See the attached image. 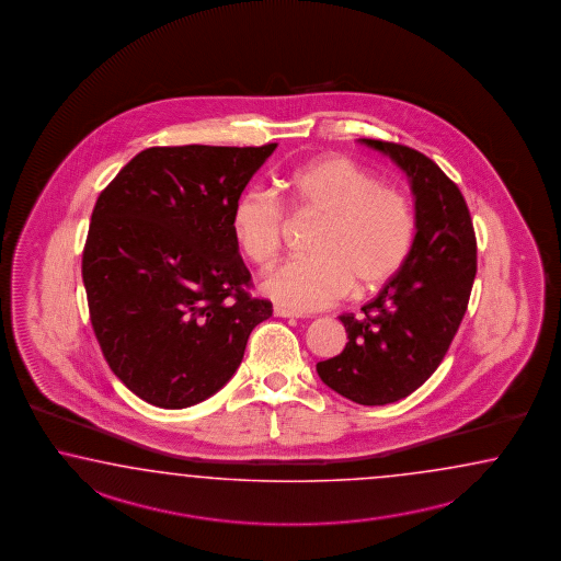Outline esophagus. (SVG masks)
I'll use <instances>...</instances> for the list:
<instances>
[{
    "label": "esophagus",
    "mask_w": 561,
    "mask_h": 561,
    "mask_svg": "<svg viewBox=\"0 0 561 561\" xmlns=\"http://www.w3.org/2000/svg\"><path fill=\"white\" fill-rule=\"evenodd\" d=\"M274 314L279 316V318H300L298 312H294V310H289V308H284V306H275Z\"/></svg>",
    "instance_id": "34e87169"
}]
</instances>
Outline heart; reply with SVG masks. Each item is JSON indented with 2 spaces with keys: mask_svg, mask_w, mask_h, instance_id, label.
Masks as SVG:
<instances>
[{
  "mask_svg": "<svg viewBox=\"0 0 561 561\" xmlns=\"http://www.w3.org/2000/svg\"><path fill=\"white\" fill-rule=\"evenodd\" d=\"M287 205L320 217L312 257L291 260L261 279V291L296 312L329 308L356 291L385 286L403 267L415 241L410 198L342 156L316 158L284 176ZM286 205L274 192L251 186L231 208L232 239L247 260L272 265L284 247Z\"/></svg>",
  "mask_w": 561,
  "mask_h": 561,
  "instance_id": "heart-1",
  "label": "heart"
}]
</instances>
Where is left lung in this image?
Wrapping results in <instances>:
<instances>
[{
    "label": "left lung",
    "instance_id": "1",
    "mask_svg": "<svg viewBox=\"0 0 561 561\" xmlns=\"http://www.w3.org/2000/svg\"><path fill=\"white\" fill-rule=\"evenodd\" d=\"M389 156L415 196L410 257L360 314H342L348 342L316 370L360 405H387L422 387L448 353L477 275V237L462 192L439 165L408 146L360 139Z\"/></svg>",
    "mask_w": 561,
    "mask_h": 561
}]
</instances>
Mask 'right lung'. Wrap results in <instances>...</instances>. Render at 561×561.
<instances>
[{"label": "right lung", "instance_id": "right-lung-1", "mask_svg": "<svg viewBox=\"0 0 561 561\" xmlns=\"http://www.w3.org/2000/svg\"><path fill=\"white\" fill-rule=\"evenodd\" d=\"M275 148H148L96 198L82 251L91 324L111 370L156 408L215 396L274 312L247 291L231 208Z\"/></svg>", "mask_w": 561, "mask_h": 561}]
</instances>
